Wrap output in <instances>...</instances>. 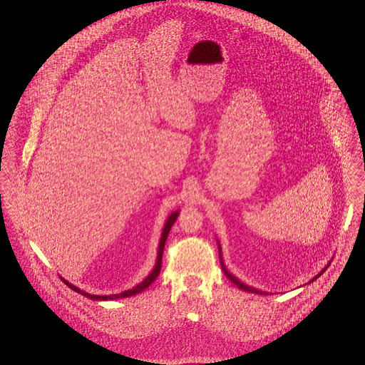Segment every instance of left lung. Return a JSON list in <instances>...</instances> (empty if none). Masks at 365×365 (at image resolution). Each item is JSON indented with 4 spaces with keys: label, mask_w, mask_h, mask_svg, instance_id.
I'll return each instance as SVG.
<instances>
[{
    "label": "left lung",
    "mask_w": 365,
    "mask_h": 365,
    "mask_svg": "<svg viewBox=\"0 0 365 365\" xmlns=\"http://www.w3.org/2000/svg\"><path fill=\"white\" fill-rule=\"evenodd\" d=\"M217 247H219V259H220V265H222V269H223V272H225V275L235 284V285H237V288H240V289H243V291H247V292H252V294H259V295H267V292H264V291H260V289H257V288H253V287H249L247 284H245V282H242L239 278H236L232 272H229L227 271V268H226V265H225V262H223V257H222V247H220V243H219V240H217ZM330 264V262H329ZM329 264L316 275V277H313L312 279L309 281V282H313L314 279H317L324 271H326V268L329 267Z\"/></svg>",
    "instance_id": "8db88e82"
}]
</instances>
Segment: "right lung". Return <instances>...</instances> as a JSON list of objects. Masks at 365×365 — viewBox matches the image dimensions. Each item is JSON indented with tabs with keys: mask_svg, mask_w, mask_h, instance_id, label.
Returning a JSON list of instances; mask_svg holds the SVG:
<instances>
[{
	"mask_svg": "<svg viewBox=\"0 0 365 365\" xmlns=\"http://www.w3.org/2000/svg\"><path fill=\"white\" fill-rule=\"evenodd\" d=\"M178 210H175V212H173L168 217H167V220H165V223H164V227H163V232H161V237H160V242H158V249H157V259L156 264H155V267H153V269H152V272L140 282V284H138L136 287H133V288H130V289H128V291H123V292H120V294H112V295H94V294H88V292H86V291H83V289H80L78 287H76V285H73L71 282H68L67 279H64L63 277H61V279L64 281V284L66 285H68L73 291H76L77 294H81L83 297H86V298H88V299H93V301H113V299H120V298H128V297H132V295H136V294H140L142 291H145L152 282H155V279H156L157 277H158V274H160V269H161V259H163V249H164V245H165V240H167V236H168V233H170V229H171V226L174 225V222H175V219L178 217Z\"/></svg>",
	"mask_w": 365,
	"mask_h": 365,
	"instance_id": "obj_1",
	"label": "right lung"
}]
</instances>
